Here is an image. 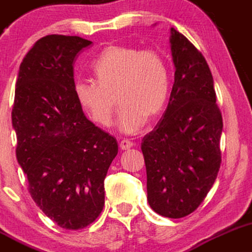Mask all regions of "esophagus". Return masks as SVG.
<instances>
[{
    "label": "esophagus",
    "mask_w": 252,
    "mask_h": 252,
    "mask_svg": "<svg viewBox=\"0 0 252 252\" xmlns=\"http://www.w3.org/2000/svg\"><path fill=\"white\" fill-rule=\"evenodd\" d=\"M119 146H120L121 150H128V149H131L132 146H133V143H132L131 140L124 139V140L120 141V144H119Z\"/></svg>",
    "instance_id": "esophagus-1"
}]
</instances>
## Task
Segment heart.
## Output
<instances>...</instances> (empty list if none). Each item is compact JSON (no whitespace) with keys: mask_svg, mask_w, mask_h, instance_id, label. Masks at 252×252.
<instances>
[{"mask_svg":"<svg viewBox=\"0 0 252 252\" xmlns=\"http://www.w3.org/2000/svg\"><path fill=\"white\" fill-rule=\"evenodd\" d=\"M94 82L76 81L73 95L80 107L97 125L112 124L117 95L118 127L133 134L145 125L146 117L155 118L165 106L170 87L166 61L156 50L133 46L106 47L93 64Z\"/></svg>","mask_w":252,"mask_h":252,"instance_id":"obj_1","label":"heart"}]
</instances>
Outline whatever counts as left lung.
Returning a JSON list of instances; mask_svg holds the SVG:
<instances>
[{
    "label": "left lung",
    "instance_id": "1",
    "mask_svg": "<svg viewBox=\"0 0 252 252\" xmlns=\"http://www.w3.org/2000/svg\"><path fill=\"white\" fill-rule=\"evenodd\" d=\"M175 82L168 107L155 129L143 138L150 207L179 219L201 205L221 163L222 118L213 77L199 50L170 30Z\"/></svg>",
    "mask_w": 252,
    "mask_h": 252
}]
</instances>
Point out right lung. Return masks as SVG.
<instances>
[{"label":"right lung","mask_w":252,"mask_h":252,"mask_svg":"<svg viewBox=\"0 0 252 252\" xmlns=\"http://www.w3.org/2000/svg\"><path fill=\"white\" fill-rule=\"evenodd\" d=\"M92 41L51 34L24 58L12 123L16 158L38 207L61 227L95 221L104 205V177L117 139L86 118L73 95V61Z\"/></svg>","instance_id":"add662e5"}]
</instances>
